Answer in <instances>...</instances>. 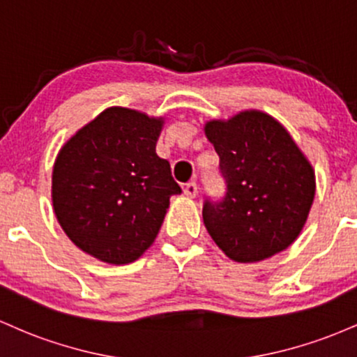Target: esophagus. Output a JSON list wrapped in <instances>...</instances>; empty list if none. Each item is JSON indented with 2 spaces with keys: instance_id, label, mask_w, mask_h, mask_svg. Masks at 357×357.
<instances>
[{
  "instance_id": "34e87169",
  "label": "esophagus",
  "mask_w": 357,
  "mask_h": 357,
  "mask_svg": "<svg viewBox=\"0 0 357 357\" xmlns=\"http://www.w3.org/2000/svg\"><path fill=\"white\" fill-rule=\"evenodd\" d=\"M183 194L187 195V197H195L197 195V183L195 182H189L183 185Z\"/></svg>"
}]
</instances>
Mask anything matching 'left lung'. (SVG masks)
Returning <instances> with one entry per match:
<instances>
[{
	"instance_id": "left-lung-1",
	"label": "left lung",
	"mask_w": 357,
	"mask_h": 357,
	"mask_svg": "<svg viewBox=\"0 0 357 357\" xmlns=\"http://www.w3.org/2000/svg\"><path fill=\"white\" fill-rule=\"evenodd\" d=\"M226 182L202 207L206 229L227 258L255 263L298 238L315 195V174L290 133L261 111L206 123Z\"/></svg>"
}]
</instances>
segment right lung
Listing matches in <instances>:
<instances>
[{"instance_id":"obj_1","label":"right lung","mask_w":357,"mask_h":357,"mask_svg":"<svg viewBox=\"0 0 357 357\" xmlns=\"http://www.w3.org/2000/svg\"><path fill=\"white\" fill-rule=\"evenodd\" d=\"M163 119L109 107L77 131L55 160L52 202L63 232L111 265L151 246L170 197L182 189L155 151Z\"/></svg>"}]
</instances>
